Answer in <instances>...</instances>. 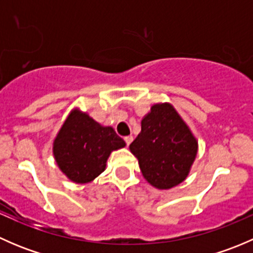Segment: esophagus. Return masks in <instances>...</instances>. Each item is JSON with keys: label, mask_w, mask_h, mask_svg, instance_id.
Listing matches in <instances>:
<instances>
[{"label": "esophagus", "mask_w": 253, "mask_h": 253, "mask_svg": "<svg viewBox=\"0 0 253 253\" xmlns=\"http://www.w3.org/2000/svg\"><path fill=\"white\" fill-rule=\"evenodd\" d=\"M124 139H125V142H126V144L129 145L132 143V141H133V137H132V136H126Z\"/></svg>", "instance_id": "34e87169"}]
</instances>
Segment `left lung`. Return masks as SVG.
I'll list each match as a JSON object with an SVG mask.
<instances>
[{"instance_id":"left-lung-1","label":"left lung","mask_w":253,"mask_h":253,"mask_svg":"<svg viewBox=\"0 0 253 253\" xmlns=\"http://www.w3.org/2000/svg\"><path fill=\"white\" fill-rule=\"evenodd\" d=\"M145 180L167 190L182 182L197 154V141L169 104L154 105L129 144Z\"/></svg>"}]
</instances>
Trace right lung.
<instances>
[{
    "mask_svg": "<svg viewBox=\"0 0 253 253\" xmlns=\"http://www.w3.org/2000/svg\"><path fill=\"white\" fill-rule=\"evenodd\" d=\"M126 143L111 127H103L85 114L68 116L53 142V155L60 169L77 183L93 181L105 170L112 150Z\"/></svg>",
    "mask_w": 253,
    "mask_h": 253,
    "instance_id": "add662e5",
    "label": "right lung"
}]
</instances>
